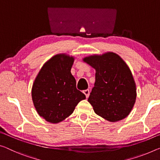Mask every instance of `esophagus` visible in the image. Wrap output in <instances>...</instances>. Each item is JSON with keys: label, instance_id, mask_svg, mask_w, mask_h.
Returning <instances> with one entry per match:
<instances>
[{"label": "esophagus", "instance_id": "1", "mask_svg": "<svg viewBox=\"0 0 160 160\" xmlns=\"http://www.w3.org/2000/svg\"><path fill=\"white\" fill-rule=\"evenodd\" d=\"M83 93L85 94V96H86V98H88L89 97V95H90V90H85L84 91H83Z\"/></svg>", "mask_w": 160, "mask_h": 160}]
</instances>
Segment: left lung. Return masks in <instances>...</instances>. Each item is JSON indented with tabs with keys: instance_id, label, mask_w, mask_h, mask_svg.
<instances>
[{
	"instance_id": "left-lung-1",
	"label": "left lung",
	"mask_w": 160,
	"mask_h": 160,
	"mask_svg": "<svg viewBox=\"0 0 160 160\" xmlns=\"http://www.w3.org/2000/svg\"><path fill=\"white\" fill-rule=\"evenodd\" d=\"M95 69V82L88 102L98 115L110 122L123 120L135 103L136 85L126 62L108 52L83 58Z\"/></svg>"
}]
</instances>
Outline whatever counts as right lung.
<instances>
[{"label": "right lung", "instance_id": "obj_1", "mask_svg": "<svg viewBox=\"0 0 160 160\" xmlns=\"http://www.w3.org/2000/svg\"><path fill=\"white\" fill-rule=\"evenodd\" d=\"M74 58L58 54L39 71L32 88V100L38 115L51 123L64 120L85 95L76 88L71 74Z\"/></svg>", "mask_w": 160, "mask_h": 160}]
</instances>
